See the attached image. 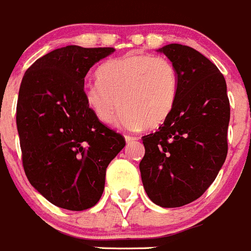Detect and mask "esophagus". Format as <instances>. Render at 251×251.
<instances>
[{
	"mask_svg": "<svg viewBox=\"0 0 251 251\" xmlns=\"http://www.w3.org/2000/svg\"><path fill=\"white\" fill-rule=\"evenodd\" d=\"M125 140L127 144H130V142H133V141H136L137 137L136 136H131V135H126L125 136Z\"/></svg>",
	"mask_w": 251,
	"mask_h": 251,
	"instance_id": "obj_1",
	"label": "esophagus"
}]
</instances>
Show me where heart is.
I'll return each mask as SVG.
<instances>
[{"instance_id": "b5f03b06", "label": "heart", "mask_w": 251, "mask_h": 251, "mask_svg": "<svg viewBox=\"0 0 251 251\" xmlns=\"http://www.w3.org/2000/svg\"><path fill=\"white\" fill-rule=\"evenodd\" d=\"M98 83L83 89L84 102L98 121L109 125L120 107L119 124L128 131L158 127L170 116L178 90V74L167 58L131 54L105 62Z\"/></svg>"}]
</instances>
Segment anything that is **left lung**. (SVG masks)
Segmentation results:
<instances>
[{
	"label": "left lung",
	"instance_id": "8db88e82",
	"mask_svg": "<svg viewBox=\"0 0 251 251\" xmlns=\"http://www.w3.org/2000/svg\"><path fill=\"white\" fill-rule=\"evenodd\" d=\"M175 64V106L158 130L142 136V183L154 204L182 207L198 200L217 178L228 153L230 119L226 83L214 63L188 46L158 49Z\"/></svg>",
	"mask_w": 251,
	"mask_h": 251
}]
</instances>
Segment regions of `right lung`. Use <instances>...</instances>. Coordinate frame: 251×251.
I'll return each mask as SVG.
<instances>
[{
	"label": "right lung",
	"mask_w": 251,
	"mask_h": 251,
	"mask_svg": "<svg viewBox=\"0 0 251 251\" xmlns=\"http://www.w3.org/2000/svg\"><path fill=\"white\" fill-rule=\"evenodd\" d=\"M115 49L67 46L25 73L17 101L22 163L28 181L51 204L85 210L99 202L106 168L125 137L95 119L84 102L89 69Z\"/></svg>",
	"instance_id": "1"
}]
</instances>
